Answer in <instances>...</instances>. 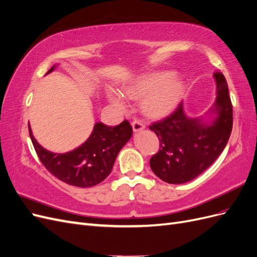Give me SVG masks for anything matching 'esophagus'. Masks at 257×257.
Wrapping results in <instances>:
<instances>
[{
	"label": "esophagus",
	"instance_id": "obj_1",
	"mask_svg": "<svg viewBox=\"0 0 257 257\" xmlns=\"http://www.w3.org/2000/svg\"><path fill=\"white\" fill-rule=\"evenodd\" d=\"M132 126H133L134 132H139V131H142L146 127L145 123L142 120H137V119L132 122Z\"/></svg>",
	"mask_w": 257,
	"mask_h": 257
}]
</instances>
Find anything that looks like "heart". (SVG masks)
Returning <instances> with one entry per match:
<instances>
[{
  "label": "heart",
  "mask_w": 257,
  "mask_h": 257,
  "mask_svg": "<svg viewBox=\"0 0 257 257\" xmlns=\"http://www.w3.org/2000/svg\"><path fill=\"white\" fill-rule=\"evenodd\" d=\"M130 98H142L147 114L162 116L177 105L182 94V82L170 73H153L139 78L125 91ZM108 98L116 109H123L124 100L119 93L109 92Z\"/></svg>",
  "instance_id": "b5f03b06"
}]
</instances>
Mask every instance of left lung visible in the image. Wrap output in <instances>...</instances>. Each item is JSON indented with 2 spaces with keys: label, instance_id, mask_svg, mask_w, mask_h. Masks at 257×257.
Masks as SVG:
<instances>
[{
  "label": "left lung",
  "instance_id": "left-lung-1",
  "mask_svg": "<svg viewBox=\"0 0 257 257\" xmlns=\"http://www.w3.org/2000/svg\"><path fill=\"white\" fill-rule=\"evenodd\" d=\"M214 78L217 116L211 125L186 118L180 103L173 113L149 126L160 141L150 166L163 181L180 184L193 180L212 165L226 146L232 128V105L224 75L215 72Z\"/></svg>",
  "mask_w": 257,
  "mask_h": 257
}]
</instances>
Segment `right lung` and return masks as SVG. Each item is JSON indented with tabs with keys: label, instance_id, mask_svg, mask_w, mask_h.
Listing matches in <instances>:
<instances>
[{
	"label": "right lung",
	"instance_id": "right-lung-1",
	"mask_svg": "<svg viewBox=\"0 0 257 257\" xmlns=\"http://www.w3.org/2000/svg\"><path fill=\"white\" fill-rule=\"evenodd\" d=\"M51 67L49 72H52ZM34 149L43 165L59 180L78 188L94 186L109 176L116 155L133 134L127 120L116 126L96 123L88 141L67 153H52L38 144L29 125Z\"/></svg>",
	"mask_w": 257,
	"mask_h": 257
}]
</instances>
